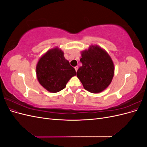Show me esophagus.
I'll return each instance as SVG.
<instances>
[{
    "mask_svg": "<svg viewBox=\"0 0 147 147\" xmlns=\"http://www.w3.org/2000/svg\"><path fill=\"white\" fill-rule=\"evenodd\" d=\"M78 66H76V67H75V71H77V70H78Z\"/></svg>",
    "mask_w": 147,
    "mask_h": 147,
    "instance_id": "esophagus-1",
    "label": "esophagus"
}]
</instances>
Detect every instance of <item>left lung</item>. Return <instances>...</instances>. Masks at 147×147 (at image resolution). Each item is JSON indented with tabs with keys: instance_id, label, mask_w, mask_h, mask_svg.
I'll return each instance as SVG.
<instances>
[{
	"instance_id": "left-lung-1",
	"label": "left lung",
	"mask_w": 147,
	"mask_h": 147,
	"mask_svg": "<svg viewBox=\"0 0 147 147\" xmlns=\"http://www.w3.org/2000/svg\"><path fill=\"white\" fill-rule=\"evenodd\" d=\"M82 66L77 76L84 88L92 93L102 92L109 86L114 75V64L109 55L97 45L82 52Z\"/></svg>"
}]
</instances>
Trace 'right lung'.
Returning a JSON list of instances; mask_svg holds the SVG:
<instances>
[{
	"label": "right lung",
	"instance_id": "add662e5",
	"mask_svg": "<svg viewBox=\"0 0 147 147\" xmlns=\"http://www.w3.org/2000/svg\"><path fill=\"white\" fill-rule=\"evenodd\" d=\"M36 74L40 84L51 92L63 90L76 72L65 59L61 49L55 48L40 58L36 66Z\"/></svg>",
	"mask_w": 147,
	"mask_h": 147
}]
</instances>
